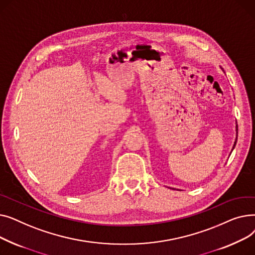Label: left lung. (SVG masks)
Masks as SVG:
<instances>
[{
    "label": "left lung",
    "instance_id": "1",
    "mask_svg": "<svg viewBox=\"0 0 255 255\" xmlns=\"http://www.w3.org/2000/svg\"><path fill=\"white\" fill-rule=\"evenodd\" d=\"M221 69H222V71L224 72L223 68H221ZM237 139H238V125L236 124V140H235V143H234V145H233V149H232V152H233V150L235 149V146H236V143H237ZM232 152H231V154H232ZM168 188H171V187H168ZM171 189H173V190H175V188H171ZM177 190H179V189H177Z\"/></svg>",
    "mask_w": 255,
    "mask_h": 255
}]
</instances>
